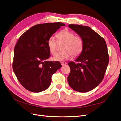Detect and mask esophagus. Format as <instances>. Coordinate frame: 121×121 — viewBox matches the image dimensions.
Here are the masks:
<instances>
[{
	"mask_svg": "<svg viewBox=\"0 0 121 121\" xmlns=\"http://www.w3.org/2000/svg\"><path fill=\"white\" fill-rule=\"evenodd\" d=\"M66 64H67L66 63H64V62H62V63H61L62 66H64V65H66Z\"/></svg>",
	"mask_w": 121,
	"mask_h": 121,
	"instance_id": "34e87169",
	"label": "esophagus"
}]
</instances>
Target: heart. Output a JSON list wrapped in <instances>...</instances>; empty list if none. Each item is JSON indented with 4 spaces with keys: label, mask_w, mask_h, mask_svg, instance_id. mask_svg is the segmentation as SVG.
Returning a JSON list of instances; mask_svg holds the SVG:
<instances>
[{
    "label": "heart",
    "mask_w": 121,
    "mask_h": 121,
    "mask_svg": "<svg viewBox=\"0 0 121 121\" xmlns=\"http://www.w3.org/2000/svg\"><path fill=\"white\" fill-rule=\"evenodd\" d=\"M58 40L63 41L65 44L62 48L64 50L57 53L53 59L57 61H62L68 59L71 54L74 57L79 56L82 52L84 43L82 38L68 29H65L60 31L57 35ZM47 45L49 51L53 55L56 52V42L55 37L52 36L47 41Z\"/></svg>",
    "instance_id": "1"
}]
</instances>
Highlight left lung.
<instances>
[{
  "label": "left lung",
  "instance_id": "1",
  "mask_svg": "<svg viewBox=\"0 0 121 121\" xmlns=\"http://www.w3.org/2000/svg\"><path fill=\"white\" fill-rule=\"evenodd\" d=\"M68 27L82 38L83 49L76 59L68 63L71 71L67 77L69 86L85 93L98 86L103 79L109 61L105 40L90 27L69 24Z\"/></svg>",
  "mask_w": 121,
  "mask_h": 121
}]
</instances>
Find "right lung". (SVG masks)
Masks as SVG:
<instances>
[{
    "label": "right lung",
    "mask_w": 121,
    "mask_h": 121,
    "mask_svg": "<svg viewBox=\"0 0 121 121\" xmlns=\"http://www.w3.org/2000/svg\"><path fill=\"white\" fill-rule=\"evenodd\" d=\"M60 22L35 25L21 35L15 45L12 68L20 84L34 93L50 86L51 77L62 65L58 61H48L50 53L47 45L49 37L61 26Z\"/></svg>",
    "instance_id": "add662e5"
}]
</instances>
